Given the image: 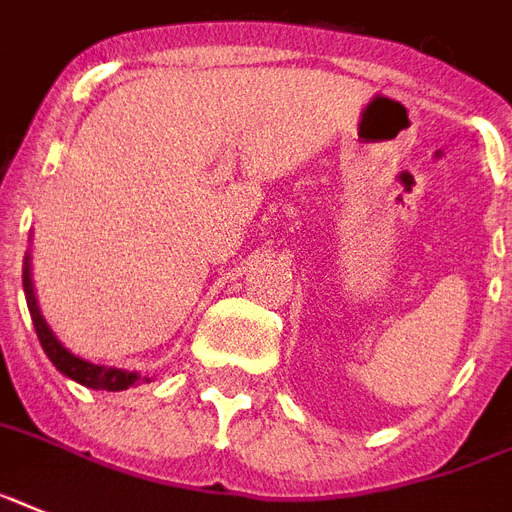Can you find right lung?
Returning <instances> with one entry per match:
<instances>
[{"mask_svg": "<svg viewBox=\"0 0 512 512\" xmlns=\"http://www.w3.org/2000/svg\"><path fill=\"white\" fill-rule=\"evenodd\" d=\"M23 293H25V303H28V311H31L33 327H36L38 342H41V348H44V353L49 356V361L54 363V369H57L59 374H65L67 379L83 384V387H88V390H107V392H120L133 387V384L151 382V377H141L138 371L117 369V366H101V363L86 361V358L75 356L73 350H67L65 345L57 340L52 327L46 324L41 308H38L36 287H33V277H31V251H25V259H23Z\"/></svg>", "mask_w": 512, "mask_h": 512, "instance_id": "obj_1", "label": "right lung"}]
</instances>
